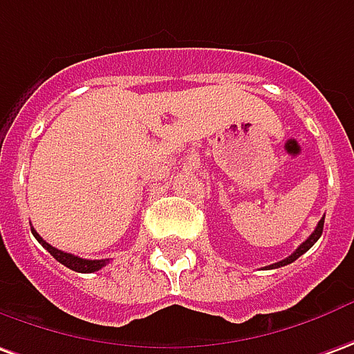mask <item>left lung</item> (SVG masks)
Segmentation results:
<instances>
[{"instance_id":"left-lung-1","label":"left lung","mask_w":354,"mask_h":354,"mask_svg":"<svg viewBox=\"0 0 354 354\" xmlns=\"http://www.w3.org/2000/svg\"><path fill=\"white\" fill-rule=\"evenodd\" d=\"M322 231H324V218H322L320 221H318V225H316V229L312 231L310 237L306 239V241H304L303 245H301V247H299V248H297V250H295L293 254L287 256V258H285V260H281V262H275V264L268 266V268H270V270H274V268H281V266H287V264H291V262H295V260H297L299 256H303L304 252H306V250H308V248H310L312 245H314V243H316V241L320 239Z\"/></svg>"}]
</instances>
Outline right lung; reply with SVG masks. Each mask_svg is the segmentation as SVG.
I'll return each instance as SVG.
<instances>
[{
    "instance_id": "right-lung-1",
    "label": "right lung",
    "mask_w": 354,
    "mask_h": 354,
    "mask_svg": "<svg viewBox=\"0 0 354 354\" xmlns=\"http://www.w3.org/2000/svg\"><path fill=\"white\" fill-rule=\"evenodd\" d=\"M32 235L36 237V241L42 245L48 252H50L57 262H61L63 266H67L69 270H73V272H80V274H92V272H98V270H102L104 266L109 262V260H84V258H79V256L75 254H69V252H63V250H59V248L51 247L50 243H46L36 231H34L32 227Z\"/></svg>"
}]
</instances>
